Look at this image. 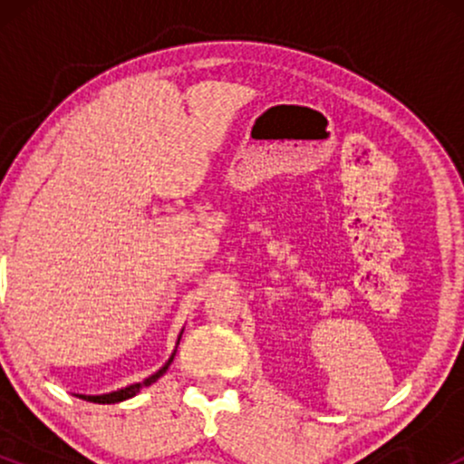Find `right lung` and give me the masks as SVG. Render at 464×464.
<instances>
[{
	"mask_svg": "<svg viewBox=\"0 0 464 464\" xmlns=\"http://www.w3.org/2000/svg\"><path fill=\"white\" fill-rule=\"evenodd\" d=\"M172 360H174V353H172V358H169L168 362H165V366H163V369H159L157 372H154V375L148 377V380H143L141 384H132V386H126V388H121V391H117V392H109V395H98V397L78 395V397H80V399H84V401H93V403H117V401H124V399H130V397H135L137 392L141 391V388H146V386L154 384V382H157L159 377H161L163 372L168 371V366L172 364Z\"/></svg>",
	"mask_w": 464,
	"mask_h": 464,
	"instance_id": "1",
	"label": "right lung"
}]
</instances>
